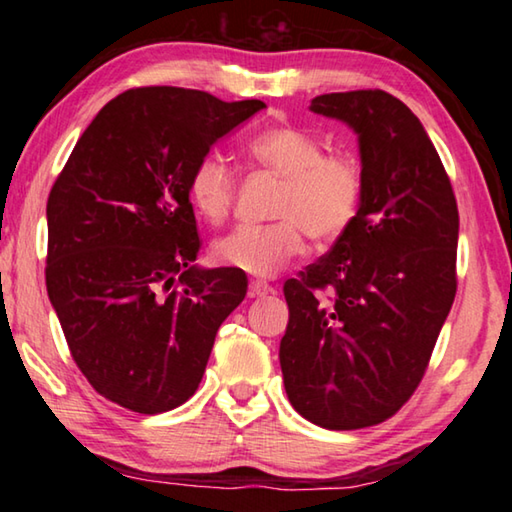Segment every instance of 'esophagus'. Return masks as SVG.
Returning a JSON list of instances; mask_svg holds the SVG:
<instances>
[{
	"instance_id": "esophagus-1",
	"label": "esophagus",
	"mask_w": 512,
	"mask_h": 512,
	"mask_svg": "<svg viewBox=\"0 0 512 512\" xmlns=\"http://www.w3.org/2000/svg\"><path fill=\"white\" fill-rule=\"evenodd\" d=\"M268 293H273V289L268 287L266 282L253 280L248 284V298H264V296H268Z\"/></svg>"
}]
</instances>
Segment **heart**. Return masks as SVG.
<instances>
[{
  "label": "heart",
  "mask_w": 512,
  "mask_h": 512,
  "mask_svg": "<svg viewBox=\"0 0 512 512\" xmlns=\"http://www.w3.org/2000/svg\"><path fill=\"white\" fill-rule=\"evenodd\" d=\"M246 153L257 169L280 178L273 223L239 225L212 246L214 262L235 271L271 277L296 259L309 235L316 244H334L361 212V162L350 153L325 151V144L298 126L280 124L250 137ZM187 194L203 221L228 219L237 196V173L219 153H207L189 173Z\"/></svg>",
  "instance_id": "b5f03b06"
}]
</instances>
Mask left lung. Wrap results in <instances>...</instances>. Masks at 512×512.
Instances as JSON below:
<instances>
[{
	"mask_svg": "<svg viewBox=\"0 0 512 512\" xmlns=\"http://www.w3.org/2000/svg\"><path fill=\"white\" fill-rule=\"evenodd\" d=\"M311 110L359 133L361 212L327 255L284 282L280 366L318 427L379 424L411 400L456 298L458 207L436 146L384 90L320 94Z\"/></svg>",
	"mask_w": 512,
	"mask_h": 512,
	"instance_id": "8db88e82",
	"label": "left lung"
}]
</instances>
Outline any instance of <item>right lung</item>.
<instances>
[{"instance_id": "1", "label": "right lung", "mask_w": 512, "mask_h": 512, "mask_svg": "<svg viewBox=\"0 0 512 512\" xmlns=\"http://www.w3.org/2000/svg\"><path fill=\"white\" fill-rule=\"evenodd\" d=\"M266 108L201 90L121 92L85 128L47 201L45 280L72 359L101 397L164 413L201 384L246 273L196 268L189 173Z\"/></svg>"}]
</instances>
